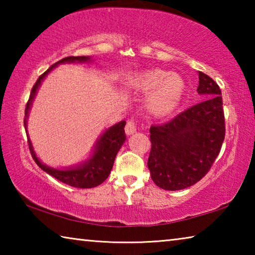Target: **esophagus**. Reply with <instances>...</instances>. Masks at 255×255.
<instances>
[{
  "instance_id": "obj_1",
  "label": "esophagus",
  "mask_w": 255,
  "mask_h": 255,
  "mask_svg": "<svg viewBox=\"0 0 255 255\" xmlns=\"http://www.w3.org/2000/svg\"><path fill=\"white\" fill-rule=\"evenodd\" d=\"M125 132H126V135H132L133 132H136V125L135 123L132 122V120H129L127 123L126 127H125Z\"/></svg>"
}]
</instances>
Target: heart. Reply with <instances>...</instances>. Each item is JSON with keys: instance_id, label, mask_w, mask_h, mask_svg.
I'll return each mask as SVG.
<instances>
[{"instance_id": "b5f03b06", "label": "heart", "mask_w": 255, "mask_h": 255, "mask_svg": "<svg viewBox=\"0 0 255 255\" xmlns=\"http://www.w3.org/2000/svg\"><path fill=\"white\" fill-rule=\"evenodd\" d=\"M125 84L138 92H148L146 107L155 117L171 114L179 106L184 94V82L176 73L162 70H146L129 75Z\"/></svg>"}]
</instances>
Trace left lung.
Returning a JSON list of instances; mask_svg holds the SVG:
<instances>
[{"label": "left lung", "instance_id": "8db88e82", "mask_svg": "<svg viewBox=\"0 0 255 255\" xmlns=\"http://www.w3.org/2000/svg\"><path fill=\"white\" fill-rule=\"evenodd\" d=\"M197 91L205 101L149 129L147 166L154 183L164 190L175 191L197 183L221 152L225 138L222 91L202 72Z\"/></svg>", "mask_w": 255, "mask_h": 255}]
</instances>
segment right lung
Here are the masks:
<instances>
[{"label":"right lung","mask_w":255,"mask_h":255,"mask_svg":"<svg viewBox=\"0 0 255 255\" xmlns=\"http://www.w3.org/2000/svg\"><path fill=\"white\" fill-rule=\"evenodd\" d=\"M89 63L92 62V59L90 56H70V57H65L63 59L58 60L57 63H55L54 65H51L48 70H47L44 74L39 76V79L37 80L34 83L33 88L30 93V98L27 102V107H25L24 112V128L27 131L28 136V144L29 149L31 153V156L34 159V162L37 163V165L40 167L42 171H45L46 173L54 176L55 179H57L62 182L66 183L71 187L81 188V189H88V188H94L97 185L101 184L108 176H109L112 166H114V162L116 158V155L119 152V149L122 148L123 144L126 140V135H125V125L126 122L123 120L118 124L114 125L110 128L106 129L102 132V135L99 137L96 145H94L93 152L86 161L81 162L77 165L68 166L65 169H55L46 165L42 163L38 156L36 155V152L33 150V146L31 140H30L28 130H27V120L29 117V110L31 109L32 102L36 97L38 89L40 88L42 81L45 80V77L49 74V73L54 70V68L59 65V64L64 63Z\"/></svg>","instance_id":"1"}]
</instances>
